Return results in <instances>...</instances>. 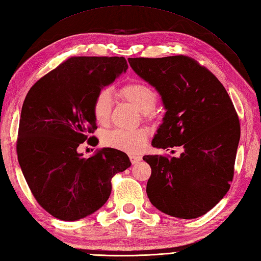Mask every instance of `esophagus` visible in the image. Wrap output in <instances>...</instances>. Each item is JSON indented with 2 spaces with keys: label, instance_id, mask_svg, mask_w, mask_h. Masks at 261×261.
Instances as JSON below:
<instances>
[{
  "label": "esophagus",
  "instance_id": "esophagus-1",
  "mask_svg": "<svg viewBox=\"0 0 261 261\" xmlns=\"http://www.w3.org/2000/svg\"><path fill=\"white\" fill-rule=\"evenodd\" d=\"M142 158L140 157V156H135V154H130V160H131V163H132V165H136V164H138L140 162Z\"/></svg>",
  "mask_w": 261,
  "mask_h": 261
}]
</instances>
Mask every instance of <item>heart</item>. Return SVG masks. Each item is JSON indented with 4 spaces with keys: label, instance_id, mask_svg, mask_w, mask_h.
<instances>
[{
    "label": "heart",
    "instance_id": "obj_1",
    "mask_svg": "<svg viewBox=\"0 0 261 261\" xmlns=\"http://www.w3.org/2000/svg\"><path fill=\"white\" fill-rule=\"evenodd\" d=\"M120 95L142 113H149L154 109L158 101L156 91L143 83H131L120 91ZM113 107V97L109 90L99 91L93 101V114L98 124H107ZM148 135L146 131H109L103 137V143L109 148L137 153L146 146Z\"/></svg>",
    "mask_w": 261,
    "mask_h": 261
}]
</instances>
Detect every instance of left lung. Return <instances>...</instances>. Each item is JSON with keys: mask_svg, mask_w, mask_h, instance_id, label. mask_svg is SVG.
Here are the masks:
<instances>
[{"mask_svg": "<svg viewBox=\"0 0 261 261\" xmlns=\"http://www.w3.org/2000/svg\"><path fill=\"white\" fill-rule=\"evenodd\" d=\"M135 73L156 88L165 113L152 147H182L179 157L148 154L147 195L154 207L178 219L213 208L233 178L240 123L221 82L191 57L129 58Z\"/></svg>", "mask_w": 261, "mask_h": 261, "instance_id": "obj_1", "label": "left lung"}]
</instances>
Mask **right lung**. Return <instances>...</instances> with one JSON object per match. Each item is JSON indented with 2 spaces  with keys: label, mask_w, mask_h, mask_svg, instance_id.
<instances>
[{
  "label": "right lung",
  "mask_w": 261,
  "mask_h": 261,
  "mask_svg": "<svg viewBox=\"0 0 261 261\" xmlns=\"http://www.w3.org/2000/svg\"><path fill=\"white\" fill-rule=\"evenodd\" d=\"M127 69L123 57H70L41 77L22 105L16 153L32 195L49 214L76 221L102 207L112 177L131 166L123 151H77L97 129L93 101Z\"/></svg>",
  "instance_id": "right-lung-1"
}]
</instances>
